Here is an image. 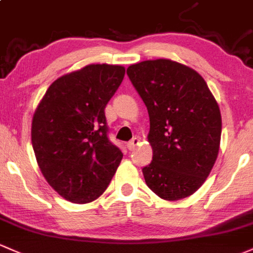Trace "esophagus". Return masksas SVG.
Listing matches in <instances>:
<instances>
[{
  "label": "esophagus",
  "mask_w": 253,
  "mask_h": 253,
  "mask_svg": "<svg viewBox=\"0 0 253 253\" xmlns=\"http://www.w3.org/2000/svg\"><path fill=\"white\" fill-rule=\"evenodd\" d=\"M138 143H140V140H138V137H132L131 140H130L129 142L126 143V147H127V149H129V151H132V149L136 147Z\"/></svg>",
  "instance_id": "1"
}]
</instances>
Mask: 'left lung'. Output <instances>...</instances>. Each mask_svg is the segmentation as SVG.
Masks as SVG:
<instances>
[{"mask_svg": "<svg viewBox=\"0 0 253 253\" xmlns=\"http://www.w3.org/2000/svg\"><path fill=\"white\" fill-rule=\"evenodd\" d=\"M147 107L151 164L146 184L164 200L183 199L205 182L218 156L222 118L202 76L169 59L146 60L126 70Z\"/></svg>", "mask_w": 253, "mask_h": 253, "instance_id": "left-lung-1", "label": "left lung"}]
</instances>
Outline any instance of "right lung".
Instances as JSON below:
<instances>
[{
    "label": "right lung",
    "mask_w": 253,
    "mask_h": 253,
    "mask_svg": "<svg viewBox=\"0 0 253 253\" xmlns=\"http://www.w3.org/2000/svg\"><path fill=\"white\" fill-rule=\"evenodd\" d=\"M126 69L91 64L54 81L34 113L31 141L43 176L76 204L97 199L123 153L107 137L105 107Z\"/></svg>",
    "instance_id": "obj_1"
}]
</instances>
